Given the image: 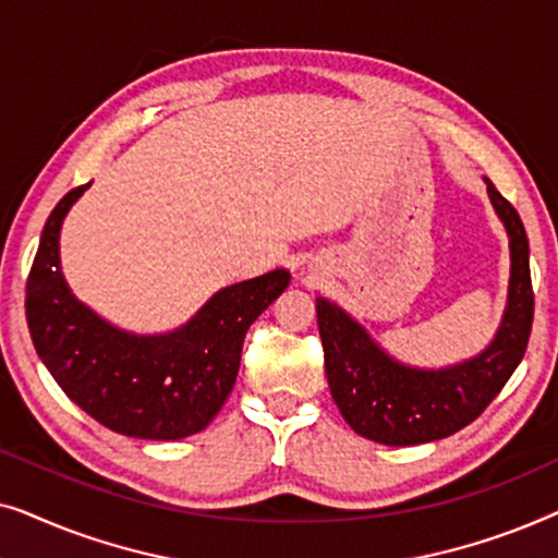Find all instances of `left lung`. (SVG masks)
<instances>
[{
  "label": "left lung",
  "instance_id": "left-lung-1",
  "mask_svg": "<svg viewBox=\"0 0 558 558\" xmlns=\"http://www.w3.org/2000/svg\"><path fill=\"white\" fill-rule=\"evenodd\" d=\"M510 248L508 302L490 345L445 368H416L386 353L338 304L317 296L327 384L340 414L361 437L388 447L426 445L483 414L523 361L533 325L529 235L521 216L485 178Z\"/></svg>",
  "mask_w": 558,
  "mask_h": 558
}]
</instances>
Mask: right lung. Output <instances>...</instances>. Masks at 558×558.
<instances>
[{"mask_svg":"<svg viewBox=\"0 0 558 558\" xmlns=\"http://www.w3.org/2000/svg\"><path fill=\"white\" fill-rule=\"evenodd\" d=\"M88 185L50 213L29 269L25 312L37 355L68 399L106 429L155 441L190 437L233 391L246 330L292 274L274 269L223 287L170 332L121 330L83 304L60 271V228Z\"/></svg>","mask_w":558,"mask_h":558,"instance_id":"add662e5","label":"right lung"}]
</instances>
